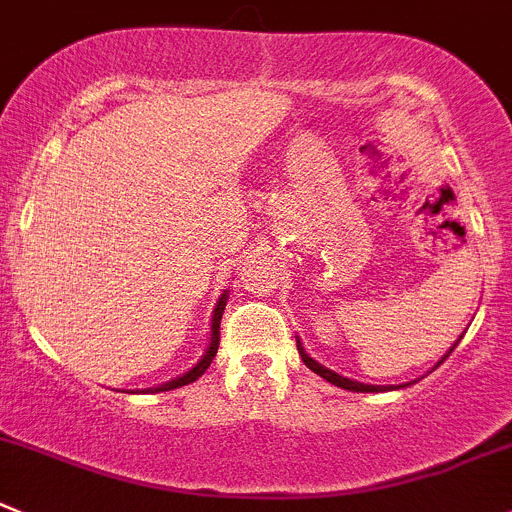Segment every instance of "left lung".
I'll return each mask as SVG.
<instances>
[{"mask_svg":"<svg viewBox=\"0 0 512 512\" xmlns=\"http://www.w3.org/2000/svg\"><path fill=\"white\" fill-rule=\"evenodd\" d=\"M460 337H463V335H460ZM460 337H458V342H460ZM458 342H455V345L450 347V350L445 352L443 357H440L438 365H443V360H445V357L450 355V352L455 350V347H458ZM297 352H300L302 362H305V365L310 367V370L315 372V375L325 377L327 382H332V385H337V388H342V390H352V393H380V390H393V388L398 390V388H408V385H413V382H405V385H365V382H357V380H350V377H345V375H337L335 370H330V367L320 365V362L312 360V357L307 355L305 347H302V342H300V337H297ZM438 365H435V367H438Z\"/></svg>","mask_w":512,"mask_h":512,"instance_id":"1","label":"left lung"}]
</instances>
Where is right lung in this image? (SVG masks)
Listing matches in <instances>:
<instances>
[{
    "mask_svg": "<svg viewBox=\"0 0 512 512\" xmlns=\"http://www.w3.org/2000/svg\"><path fill=\"white\" fill-rule=\"evenodd\" d=\"M227 297H230V290L222 292L220 300H217V305H215V310H212L210 345H207L205 355L200 357V362H197L195 367H190V370H187V372H182L180 377H175V380L162 382V385H157V388H145V390H140V393H167V390H175V388H182V385H190V382H195L197 377L205 375V370L212 365V360H215L217 347H220V320H222V312H225Z\"/></svg>",
    "mask_w": 512,
    "mask_h": 512,
    "instance_id": "right-lung-1",
    "label": "right lung"
}]
</instances>
